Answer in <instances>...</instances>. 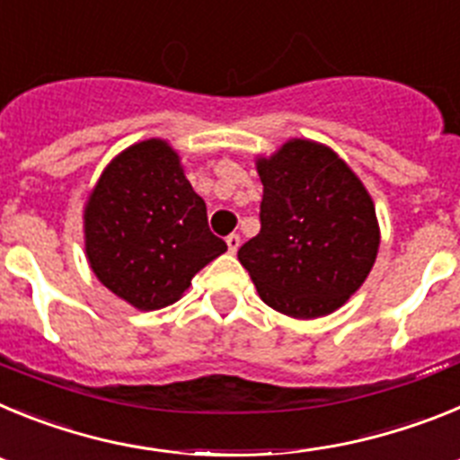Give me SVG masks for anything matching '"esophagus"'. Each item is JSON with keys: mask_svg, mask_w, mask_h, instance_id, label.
Segmentation results:
<instances>
[{"mask_svg": "<svg viewBox=\"0 0 460 460\" xmlns=\"http://www.w3.org/2000/svg\"><path fill=\"white\" fill-rule=\"evenodd\" d=\"M226 243H227V251H230V253H237L239 243H242V237H239L237 233L227 234V237H226Z\"/></svg>", "mask_w": 460, "mask_h": 460, "instance_id": "obj_1", "label": "esophagus"}]
</instances>
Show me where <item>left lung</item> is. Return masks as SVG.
<instances>
[{
    "label": "left lung",
    "instance_id": "left-lung-1",
    "mask_svg": "<svg viewBox=\"0 0 460 460\" xmlns=\"http://www.w3.org/2000/svg\"><path fill=\"white\" fill-rule=\"evenodd\" d=\"M260 233L237 258L267 306L290 318L327 315L367 280L380 230L364 184L332 149L286 142L260 158Z\"/></svg>",
    "mask_w": 460,
    "mask_h": 460
}]
</instances>
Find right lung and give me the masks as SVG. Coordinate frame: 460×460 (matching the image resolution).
<instances>
[{
  "label": "right lung",
  "instance_id": "obj_1",
  "mask_svg": "<svg viewBox=\"0 0 460 460\" xmlns=\"http://www.w3.org/2000/svg\"><path fill=\"white\" fill-rule=\"evenodd\" d=\"M84 246L101 283L140 311L177 302L227 251L164 140L137 142L105 168L84 209Z\"/></svg>",
  "mask_w": 460,
  "mask_h": 460
}]
</instances>
